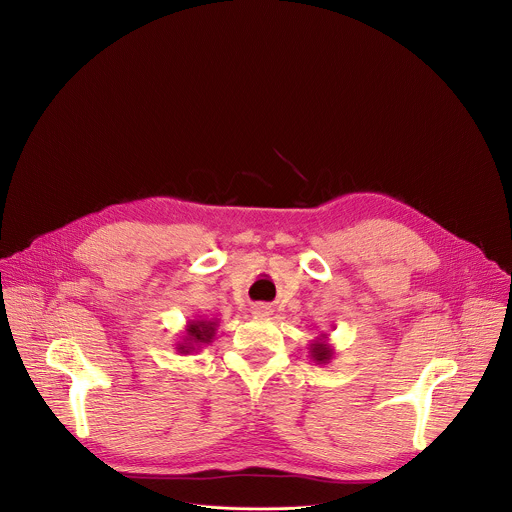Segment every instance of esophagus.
Returning <instances> with one entry per match:
<instances>
[{
  "mask_svg": "<svg viewBox=\"0 0 512 512\" xmlns=\"http://www.w3.org/2000/svg\"><path fill=\"white\" fill-rule=\"evenodd\" d=\"M251 314H253V316H259V318L269 316V306H265V304H253Z\"/></svg>",
  "mask_w": 512,
  "mask_h": 512,
  "instance_id": "34e87169",
  "label": "esophagus"
}]
</instances>
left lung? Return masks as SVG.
Here are the masks:
<instances>
[{"mask_svg":"<svg viewBox=\"0 0 512 512\" xmlns=\"http://www.w3.org/2000/svg\"><path fill=\"white\" fill-rule=\"evenodd\" d=\"M310 352V358L316 362V364H328L332 358H334V346L330 344L328 340V334H320L308 348Z\"/></svg>","mask_w":512,"mask_h":512,"instance_id":"obj_1","label":"left lung"}]
</instances>
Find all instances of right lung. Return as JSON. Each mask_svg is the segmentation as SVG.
<instances>
[{
  "instance_id": "1",
  "label": "right lung",
  "mask_w": 512,
  "mask_h": 512,
  "mask_svg": "<svg viewBox=\"0 0 512 512\" xmlns=\"http://www.w3.org/2000/svg\"><path fill=\"white\" fill-rule=\"evenodd\" d=\"M216 328H218V320H190L186 322V328L180 336V340L176 342V350L180 354H190V352H198L204 344L212 342L214 340V334H216Z\"/></svg>"
}]
</instances>
